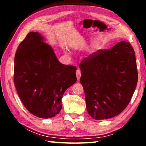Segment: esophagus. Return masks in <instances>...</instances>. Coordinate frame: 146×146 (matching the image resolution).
<instances>
[{"mask_svg": "<svg viewBox=\"0 0 146 146\" xmlns=\"http://www.w3.org/2000/svg\"><path fill=\"white\" fill-rule=\"evenodd\" d=\"M76 78H77V80H80V78L81 76V72L80 70H77L76 71Z\"/></svg>", "mask_w": 146, "mask_h": 146, "instance_id": "1", "label": "esophagus"}]
</instances>
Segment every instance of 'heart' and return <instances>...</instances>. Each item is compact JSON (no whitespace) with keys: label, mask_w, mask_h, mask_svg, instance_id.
<instances>
[{"label":"heart","mask_w":146,"mask_h":146,"mask_svg":"<svg viewBox=\"0 0 146 146\" xmlns=\"http://www.w3.org/2000/svg\"><path fill=\"white\" fill-rule=\"evenodd\" d=\"M97 48V44H96V43H95V44H93V46H92V48H93V49H95L96 48Z\"/></svg>","instance_id":"obj_1"}]
</instances>
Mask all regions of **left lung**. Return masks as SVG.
<instances>
[{
	"label": "left lung",
	"mask_w": 146,
	"mask_h": 146,
	"mask_svg": "<svg viewBox=\"0 0 146 146\" xmlns=\"http://www.w3.org/2000/svg\"><path fill=\"white\" fill-rule=\"evenodd\" d=\"M79 68L86 109L91 117L108 119L127 107L138 81L135 51L128 42L91 55Z\"/></svg>",
	"instance_id": "left-lung-1"
}]
</instances>
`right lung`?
I'll return each instance as SVG.
<instances>
[{"instance_id":"obj_1","label":"right lung","mask_w":146,"mask_h":146,"mask_svg":"<svg viewBox=\"0 0 146 146\" xmlns=\"http://www.w3.org/2000/svg\"><path fill=\"white\" fill-rule=\"evenodd\" d=\"M38 32H30L15 56L14 83L22 102L42 118L60 111L62 98L76 82V68L59 62L53 49Z\"/></svg>"}]
</instances>
